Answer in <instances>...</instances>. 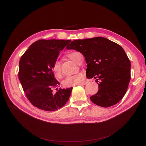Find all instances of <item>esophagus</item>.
<instances>
[{
	"instance_id": "1",
	"label": "esophagus",
	"mask_w": 146,
	"mask_h": 146,
	"mask_svg": "<svg viewBox=\"0 0 146 146\" xmlns=\"http://www.w3.org/2000/svg\"><path fill=\"white\" fill-rule=\"evenodd\" d=\"M86 83H87V82H82V83H81L79 84V85H79V86H83V85H85Z\"/></svg>"
}]
</instances>
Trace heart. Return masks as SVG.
I'll return each instance as SVG.
<instances>
[{
    "label": "heart",
    "mask_w": 146,
    "mask_h": 146,
    "mask_svg": "<svg viewBox=\"0 0 146 146\" xmlns=\"http://www.w3.org/2000/svg\"><path fill=\"white\" fill-rule=\"evenodd\" d=\"M67 56L70 59L74 60L78 64H80L83 61V57L80 53L78 52H72L67 54ZM51 70L54 77L57 79H60L62 77V70L60 61L56 60L52 64ZM85 76L83 72H79L73 75L68 76L63 81V85L67 87H70L79 85L85 80Z\"/></svg>",
    "instance_id": "obj_1"
}]
</instances>
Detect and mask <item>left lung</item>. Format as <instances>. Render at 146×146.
I'll use <instances>...</instances> for the list:
<instances>
[{
	"label": "left lung",
	"mask_w": 146,
	"mask_h": 146,
	"mask_svg": "<svg viewBox=\"0 0 146 146\" xmlns=\"http://www.w3.org/2000/svg\"><path fill=\"white\" fill-rule=\"evenodd\" d=\"M66 48L81 52L88 64L87 78L96 79L99 90L92 102L106 108L121 100L131 79V63L121 46L100 36L74 40Z\"/></svg>",
	"instance_id": "obj_1"
}]
</instances>
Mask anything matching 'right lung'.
<instances>
[{"mask_svg":"<svg viewBox=\"0 0 146 146\" xmlns=\"http://www.w3.org/2000/svg\"><path fill=\"white\" fill-rule=\"evenodd\" d=\"M70 40H40L30 45L19 60L18 78L29 102L40 110L56 111L68 101L73 88L55 89L60 83L51 68ZM57 92L55 93L54 90Z\"/></svg>","mask_w":146,"mask_h":146,"instance_id":"1","label":"right lung"}]
</instances>
